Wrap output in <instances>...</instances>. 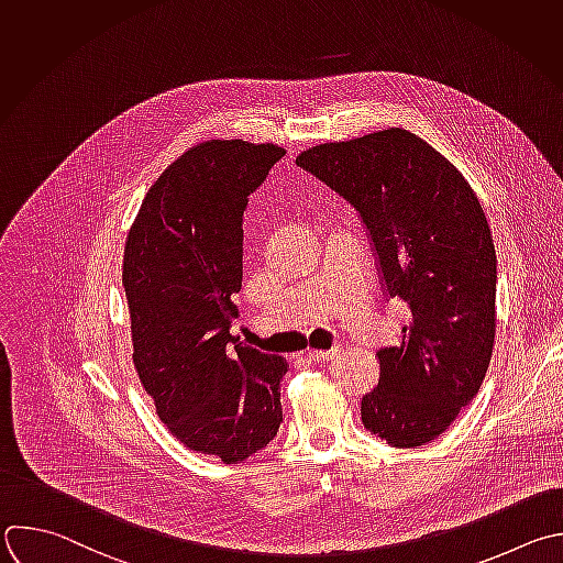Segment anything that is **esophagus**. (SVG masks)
<instances>
[{"label":"esophagus","mask_w":563,"mask_h":563,"mask_svg":"<svg viewBox=\"0 0 563 563\" xmlns=\"http://www.w3.org/2000/svg\"><path fill=\"white\" fill-rule=\"evenodd\" d=\"M338 353V349H331V351H318V349H309L307 351V357L309 360H313V362H324V360H329V357H333Z\"/></svg>","instance_id":"34e87169"}]
</instances>
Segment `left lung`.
Wrapping results in <instances>:
<instances>
[{"label": "left lung", "instance_id": "1", "mask_svg": "<svg viewBox=\"0 0 563 563\" xmlns=\"http://www.w3.org/2000/svg\"><path fill=\"white\" fill-rule=\"evenodd\" d=\"M357 214L387 300L411 320L380 346L364 427L389 446L440 438L477 396L495 342L497 256L464 176L427 141L389 128L322 143L296 158Z\"/></svg>", "mask_w": 563, "mask_h": 563}]
</instances>
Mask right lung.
Instances as JSON below:
<instances>
[{
  "mask_svg": "<svg viewBox=\"0 0 563 563\" xmlns=\"http://www.w3.org/2000/svg\"><path fill=\"white\" fill-rule=\"evenodd\" d=\"M285 150L208 141L150 187L128 234L123 287L134 366L156 413L187 449L243 462L280 424L278 355L232 335L243 285V214Z\"/></svg>",
  "mask_w": 563,
  "mask_h": 563,
  "instance_id": "add662e5",
  "label": "right lung"
}]
</instances>
